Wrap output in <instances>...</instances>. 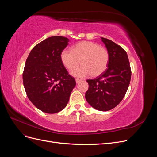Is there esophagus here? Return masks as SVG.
I'll list each match as a JSON object with an SVG mask.
<instances>
[{
  "mask_svg": "<svg viewBox=\"0 0 157 157\" xmlns=\"http://www.w3.org/2000/svg\"><path fill=\"white\" fill-rule=\"evenodd\" d=\"M80 81H81V80H80V79H76V83H77V84H78Z\"/></svg>",
  "mask_w": 157,
  "mask_h": 157,
  "instance_id": "34e87169",
  "label": "esophagus"
}]
</instances>
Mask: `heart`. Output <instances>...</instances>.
Masks as SVG:
<instances>
[{
  "label": "heart",
  "instance_id": "b5f03b06",
  "mask_svg": "<svg viewBox=\"0 0 157 157\" xmlns=\"http://www.w3.org/2000/svg\"><path fill=\"white\" fill-rule=\"evenodd\" d=\"M61 61L65 67L72 70L71 75L77 78H84L91 74L98 77L102 74L107 67L109 61V52L96 42L82 41L75 44L72 50L65 49L60 55Z\"/></svg>",
  "mask_w": 157,
  "mask_h": 157
}]
</instances>
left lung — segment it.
<instances>
[{
    "mask_svg": "<svg viewBox=\"0 0 157 157\" xmlns=\"http://www.w3.org/2000/svg\"><path fill=\"white\" fill-rule=\"evenodd\" d=\"M109 54L107 69L94 79H88L89 88L85 94L93 108L107 111L117 106L129 86L131 69L126 51L111 40L101 38Z\"/></svg>",
    "mask_w": 157,
    "mask_h": 157,
    "instance_id": "obj_1",
    "label": "left lung"
}]
</instances>
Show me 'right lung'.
<instances>
[{
    "label": "right lung",
    "instance_id": "right-lung-1",
    "mask_svg": "<svg viewBox=\"0 0 157 157\" xmlns=\"http://www.w3.org/2000/svg\"><path fill=\"white\" fill-rule=\"evenodd\" d=\"M69 41L63 36L49 37L36 44L26 60L23 86L31 103L44 113L63 110L76 85L60 58Z\"/></svg>",
    "mask_w": 157,
    "mask_h": 157
}]
</instances>
